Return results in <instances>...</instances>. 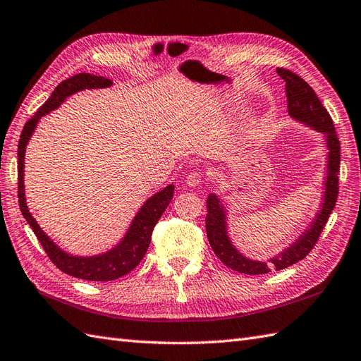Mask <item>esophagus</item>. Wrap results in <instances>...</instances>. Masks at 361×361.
Returning a JSON list of instances; mask_svg holds the SVG:
<instances>
[{
  "mask_svg": "<svg viewBox=\"0 0 361 361\" xmlns=\"http://www.w3.org/2000/svg\"><path fill=\"white\" fill-rule=\"evenodd\" d=\"M201 180H202V176H201V173H197V171L190 173L185 178V183L188 187H196V185H199V182H201Z\"/></svg>",
  "mask_w": 361,
  "mask_h": 361,
  "instance_id": "obj_1",
  "label": "esophagus"
}]
</instances>
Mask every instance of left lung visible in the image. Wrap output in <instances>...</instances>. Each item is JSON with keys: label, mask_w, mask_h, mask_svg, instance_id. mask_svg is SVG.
<instances>
[{"label": "left lung", "mask_w": 361, "mask_h": 361, "mask_svg": "<svg viewBox=\"0 0 361 361\" xmlns=\"http://www.w3.org/2000/svg\"><path fill=\"white\" fill-rule=\"evenodd\" d=\"M278 75L286 82V95H287V109L289 114L300 122L309 125L317 131H322L326 135L327 149V178L322 208L317 218L312 221L310 228L296 239V241L287 247L284 252L279 253L270 261H253L239 253L233 244L230 243L227 235V222H226V208L216 195L207 197V218L205 230L207 238L210 243L214 255L226 264L231 270L239 271L244 275H264L275 270H283L295 262L306 258L312 248L315 247L319 235L326 226L327 219L334 210L335 202L338 197V171H340V140L335 133L334 122L327 113V109L319 102L318 95L312 90L310 85L296 75L290 69L278 68Z\"/></svg>", "instance_id": "8db88e82"}]
</instances>
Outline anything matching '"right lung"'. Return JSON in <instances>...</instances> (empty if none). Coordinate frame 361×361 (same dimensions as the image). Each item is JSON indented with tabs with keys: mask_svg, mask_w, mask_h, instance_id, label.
I'll list each match as a JSON object with an SVG mask.
<instances>
[{
	"mask_svg": "<svg viewBox=\"0 0 361 361\" xmlns=\"http://www.w3.org/2000/svg\"><path fill=\"white\" fill-rule=\"evenodd\" d=\"M113 85V80L106 77H99L92 74H77L63 82L55 87L52 95L43 106L37 109V113L29 118L26 125H24L20 142H18V204L20 210L27 224L34 230L35 236L38 238L39 244L43 245L46 255L49 259L57 266L61 271L66 275L74 278L86 279V281H113L120 276L130 274L131 270L139 266V262L145 256L149 243L151 235L156 227L160 216L166 210L168 204L173 199L174 185H168L166 188L160 190L159 193L151 196L148 201L143 204V207L135 214V218L131 224L130 230L125 235L117 247L99 256H90V258H80V256H71L66 252H63L60 247L52 243L44 231L39 228L37 221L32 218V214L27 210L26 197H24V153H26V145L30 139L32 133H34L38 120L52 109L59 108L66 97L71 94L82 90H94V87H108Z\"/></svg>",
	"mask_w": 361,
	"mask_h": 361,
	"instance_id": "right-lung-1",
	"label": "right lung"
}]
</instances>
